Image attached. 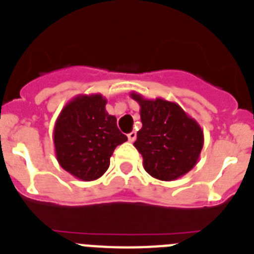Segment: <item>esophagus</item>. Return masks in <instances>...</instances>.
Segmentation results:
<instances>
[{"label":"esophagus","mask_w":254,"mask_h":254,"mask_svg":"<svg viewBox=\"0 0 254 254\" xmlns=\"http://www.w3.org/2000/svg\"><path fill=\"white\" fill-rule=\"evenodd\" d=\"M127 137H128L129 142H133V141L136 140V137H137V133H136V132H134V131H132L131 133L127 134Z\"/></svg>","instance_id":"obj_1"}]
</instances>
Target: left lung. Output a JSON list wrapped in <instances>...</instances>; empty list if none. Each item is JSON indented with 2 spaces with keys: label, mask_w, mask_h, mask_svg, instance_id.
Here are the masks:
<instances>
[{
  "label": "left lung",
  "mask_w": 254,
  "mask_h": 254,
  "mask_svg": "<svg viewBox=\"0 0 254 254\" xmlns=\"http://www.w3.org/2000/svg\"><path fill=\"white\" fill-rule=\"evenodd\" d=\"M140 105L142 127L133 146L143 159V168L159 181H176L198 161L203 147V131L196 120L177 103L161 98L146 99L132 91Z\"/></svg>",
  "instance_id": "left-lung-1"
}]
</instances>
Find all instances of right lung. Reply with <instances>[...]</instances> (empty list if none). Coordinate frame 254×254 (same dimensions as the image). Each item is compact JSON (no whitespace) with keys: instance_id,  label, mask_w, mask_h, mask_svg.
Wrapping results in <instances>:
<instances>
[{"instance_id":"add662e5","label":"right lung","mask_w":254,"mask_h":254,"mask_svg":"<svg viewBox=\"0 0 254 254\" xmlns=\"http://www.w3.org/2000/svg\"><path fill=\"white\" fill-rule=\"evenodd\" d=\"M102 94H81L61 111L53 129L56 158L75 178L85 182L100 178L111 156L127 136L117 127V118L105 111Z\"/></svg>"}]
</instances>
